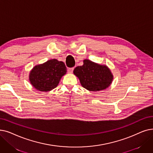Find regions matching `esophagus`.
Wrapping results in <instances>:
<instances>
[{"label": "esophagus", "instance_id": "1", "mask_svg": "<svg viewBox=\"0 0 153 153\" xmlns=\"http://www.w3.org/2000/svg\"><path fill=\"white\" fill-rule=\"evenodd\" d=\"M73 71H74V68H68V72L69 73H72Z\"/></svg>", "mask_w": 153, "mask_h": 153}]
</instances>
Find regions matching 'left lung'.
<instances>
[{
  "mask_svg": "<svg viewBox=\"0 0 153 153\" xmlns=\"http://www.w3.org/2000/svg\"><path fill=\"white\" fill-rule=\"evenodd\" d=\"M74 74L79 79L82 87L90 91L106 89L113 79L107 66L97 64L88 59H85L82 65L74 69Z\"/></svg>",
  "mask_w": 153,
  "mask_h": 153,
  "instance_id": "obj_1",
  "label": "left lung"
}]
</instances>
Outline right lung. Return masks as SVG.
Masks as SVG:
<instances>
[{
    "label": "right lung",
    "mask_w": 153,
    "mask_h": 153,
    "mask_svg": "<svg viewBox=\"0 0 153 153\" xmlns=\"http://www.w3.org/2000/svg\"><path fill=\"white\" fill-rule=\"evenodd\" d=\"M66 71L67 68L63 62L51 59L35 66L30 73L29 80L36 89L47 92L57 87Z\"/></svg>",
    "instance_id": "right-lung-1"
}]
</instances>
